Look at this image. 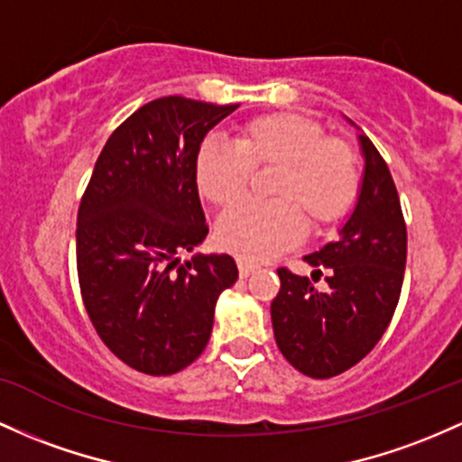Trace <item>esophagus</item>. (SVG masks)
<instances>
[{"label": "esophagus", "mask_w": 462, "mask_h": 462, "mask_svg": "<svg viewBox=\"0 0 462 462\" xmlns=\"http://www.w3.org/2000/svg\"><path fill=\"white\" fill-rule=\"evenodd\" d=\"M236 265H239V273H241L243 278H247V276H250V273H254V272H256V265H254V263L243 261V258H239V261H236Z\"/></svg>", "instance_id": "esophagus-1"}]
</instances>
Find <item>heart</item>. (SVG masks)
<instances>
[{
	"instance_id": "heart-1",
	"label": "heart",
	"mask_w": 462,
	"mask_h": 462,
	"mask_svg": "<svg viewBox=\"0 0 462 462\" xmlns=\"http://www.w3.org/2000/svg\"><path fill=\"white\" fill-rule=\"evenodd\" d=\"M252 169H276L273 201H241L217 221V243L241 258H270L293 245L305 223L320 232L351 212L362 189L357 151L327 138L300 114L256 116L235 144L206 142L195 160L197 189L208 201L230 206L245 195Z\"/></svg>"
}]
</instances>
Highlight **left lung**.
Returning <instances> with one entry per match:
<instances>
[{
  "mask_svg": "<svg viewBox=\"0 0 462 462\" xmlns=\"http://www.w3.org/2000/svg\"><path fill=\"white\" fill-rule=\"evenodd\" d=\"M359 144L366 169L357 206L337 241L305 256L316 270L313 282L328 272V291L318 292L310 278L281 267V291L272 300L278 348L313 379L336 377L362 362L382 339L402 296L408 232L399 192L373 142L359 135Z\"/></svg>",
  "mask_w": 462,
  "mask_h": 462,
  "instance_id": "left-lung-1",
  "label": "left lung"
}]
</instances>
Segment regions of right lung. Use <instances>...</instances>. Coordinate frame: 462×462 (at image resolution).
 <instances>
[{
	"mask_svg": "<svg viewBox=\"0 0 462 462\" xmlns=\"http://www.w3.org/2000/svg\"><path fill=\"white\" fill-rule=\"evenodd\" d=\"M239 105L164 96L129 116L96 160L79 206L76 270L105 346L146 374H173L206 348L235 258L197 254L208 235L195 180L206 134Z\"/></svg>",
	"mask_w": 462,
	"mask_h": 462,
	"instance_id": "1",
	"label": "right lung"
}]
</instances>
